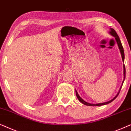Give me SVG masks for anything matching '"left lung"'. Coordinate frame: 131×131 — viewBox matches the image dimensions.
<instances>
[{"label": "left lung", "instance_id": "left-lung-1", "mask_svg": "<svg viewBox=\"0 0 131 131\" xmlns=\"http://www.w3.org/2000/svg\"><path fill=\"white\" fill-rule=\"evenodd\" d=\"M109 34L111 35H112L113 36H114L115 38V39H116V41L117 42V43L118 45V48H119L120 50V53H121V56H122V60H123V62L124 63V60H125V54H124V50H123V46H122V44L121 43V41H120V38L118 37V35L117 34V33L116 32V31H115L114 29H112V28H110V31L109 32ZM125 75H126V71H125V64H123V80L122 81V85L121 86H120V88L119 89V90H118V93H117V95L113 97L112 99H111L110 101H107V102H103V103H99V104H90V103H89V102H86L85 101H84L83 99L81 98V97L80 96V95H78V92H77V90H75V93H76V96L77 97V98L78 100H79L80 102H81L82 104H84V105H88V106H101V105H106V104H108L109 103H111L112 101H113L117 97V96L118 95V94H119V92L120 91V90H121V88L123 86V82L125 81Z\"/></svg>", "mask_w": 131, "mask_h": 131}]
</instances>
